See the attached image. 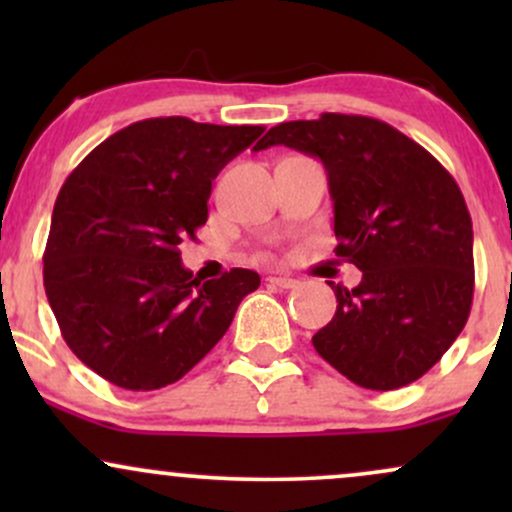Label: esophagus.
I'll return each instance as SVG.
<instances>
[{"label": "esophagus", "instance_id": "1", "mask_svg": "<svg viewBox=\"0 0 512 512\" xmlns=\"http://www.w3.org/2000/svg\"><path fill=\"white\" fill-rule=\"evenodd\" d=\"M269 284L279 286V289H296L298 279H291V276H269Z\"/></svg>", "mask_w": 512, "mask_h": 512}]
</instances>
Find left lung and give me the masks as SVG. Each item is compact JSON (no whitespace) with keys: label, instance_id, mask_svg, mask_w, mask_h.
I'll list each match as a JSON object with an SVG mask.
<instances>
[{"label":"left lung","instance_id":"1","mask_svg":"<svg viewBox=\"0 0 512 512\" xmlns=\"http://www.w3.org/2000/svg\"><path fill=\"white\" fill-rule=\"evenodd\" d=\"M276 144L325 163L334 252L363 272L351 291L330 281L337 313L313 337L315 351L366 390L414 383L472 310V216L455 178L424 146L366 115L281 122L255 151Z\"/></svg>","mask_w":512,"mask_h":512}]
</instances>
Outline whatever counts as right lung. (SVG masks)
Returning a JSON list of instances; mask_svg holds the SVG:
<instances>
[{"label": "right lung", "mask_w": 512, "mask_h": 512, "mask_svg": "<svg viewBox=\"0 0 512 512\" xmlns=\"http://www.w3.org/2000/svg\"><path fill=\"white\" fill-rule=\"evenodd\" d=\"M264 132L151 117L105 139L64 180L43 255L57 325L122 390L166 387L202 361L260 286L252 269L204 281L180 262L207 223L211 180Z\"/></svg>", "instance_id": "1"}]
</instances>
